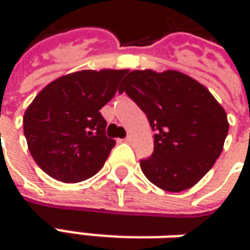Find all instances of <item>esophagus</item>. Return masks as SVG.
<instances>
[{"label":"esophagus","mask_w":250,"mask_h":250,"mask_svg":"<svg viewBox=\"0 0 250 250\" xmlns=\"http://www.w3.org/2000/svg\"><path fill=\"white\" fill-rule=\"evenodd\" d=\"M125 142H127V143H131V142H132V136H131V135L125 136Z\"/></svg>","instance_id":"obj_1"}]
</instances>
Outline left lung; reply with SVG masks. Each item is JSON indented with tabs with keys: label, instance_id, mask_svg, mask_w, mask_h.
<instances>
[{
	"label": "left lung",
	"instance_id": "1",
	"mask_svg": "<svg viewBox=\"0 0 250 250\" xmlns=\"http://www.w3.org/2000/svg\"><path fill=\"white\" fill-rule=\"evenodd\" d=\"M147 115L154 152L142 159L147 179L171 193L193 188L213 167L229 131L209 89L178 71H131L119 88Z\"/></svg>",
	"mask_w": 250,
	"mask_h": 250
}]
</instances>
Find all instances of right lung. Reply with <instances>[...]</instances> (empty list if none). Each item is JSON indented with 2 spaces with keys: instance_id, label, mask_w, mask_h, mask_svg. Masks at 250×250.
Here are the masks:
<instances>
[{
  "instance_id": "1",
  "label": "right lung",
  "mask_w": 250,
  "mask_h": 250,
  "mask_svg": "<svg viewBox=\"0 0 250 250\" xmlns=\"http://www.w3.org/2000/svg\"><path fill=\"white\" fill-rule=\"evenodd\" d=\"M127 69L79 71L49 83L24 115L30 155L52 178L76 184L103 167L115 146L100 109L118 91Z\"/></svg>"
}]
</instances>
